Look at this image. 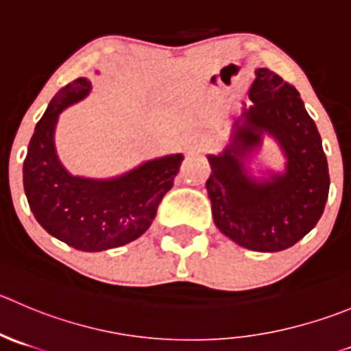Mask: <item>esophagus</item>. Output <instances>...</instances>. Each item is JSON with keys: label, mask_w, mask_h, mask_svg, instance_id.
I'll list each match as a JSON object with an SVG mask.
<instances>
[{"label": "esophagus", "mask_w": 351, "mask_h": 351, "mask_svg": "<svg viewBox=\"0 0 351 351\" xmlns=\"http://www.w3.org/2000/svg\"><path fill=\"white\" fill-rule=\"evenodd\" d=\"M203 141L198 138V136H189V138L184 139V143H182V148H184V152H196V149L202 148Z\"/></svg>", "instance_id": "obj_1"}]
</instances>
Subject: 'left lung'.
<instances>
[{
  "label": "left lung",
  "instance_id": "left-lung-1",
  "mask_svg": "<svg viewBox=\"0 0 351 351\" xmlns=\"http://www.w3.org/2000/svg\"><path fill=\"white\" fill-rule=\"evenodd\" d=\"M248 98L222 152L206 155V191L223 236L253 252H281L319 222L329 195L328 160L300 93L278 73L256 69ZM265 137L283 153L281 173L258 158Z\"/></svg>",
  "mask_w": 351,
  "mask_h": 351
}]
</instances>
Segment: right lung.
Masks as SVG:
<instances>
[{"label": "right lung", "instance_id": "1", "mask_svg": "<svg viewBox=\"0 0 351 351\" xmlns=\"http://www.w3.org/2000/svg\"><path fill=\"white\" fill-rule=\"evenodd\" d=\"M91 88L89 79L79 77L53 96L23 160V189L36 220L53 238L81 252H103L148 231L184 156L146 160L108 179L70 173L56 152V123L60 113L82 101Z\"/></svg>", "mask_w": 351, "mask_h": 351}]
</instances>
